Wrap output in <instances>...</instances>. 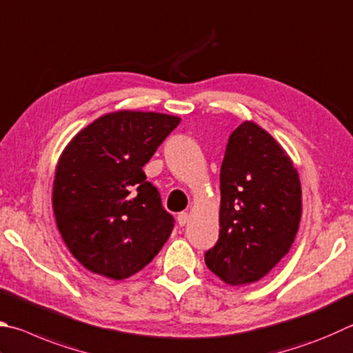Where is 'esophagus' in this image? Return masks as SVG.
<instances>
[{"instance_id":"obj_1","label":"esophagus","mask_w":353,"mask_h":353,"mask_svg":"<svg viewBox=\"0 0 353 353\" xmlns=\"http://www.w3.org/2000/svg\"><path fill=\"white\" fill-rule=\"evenodd\" d=\"M177 222H179V225L183 227L185 223L188 222V213H185V211H182V213H179L177 214Z\"/></svg>"}]
</instances>
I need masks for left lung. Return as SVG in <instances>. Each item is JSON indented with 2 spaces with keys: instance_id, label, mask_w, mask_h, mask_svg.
Wrapping results in <instances>:
<instances>
[{
  "instance_id": "obj_1",
  "label": "left lung",
  "mask_w": 353,
  "mask_h": 353,
  "mask_svg": "<svg viewBox=\"0 0 353 353\" xmlns=\"http://www.w3.org/2000/svg\"><path fill=\"white\" fill-rule=\"evenodd\" d=\"M301 183L270 134L243 121L221 166L219 239L205 264L223 283H256L288 253L301 221Z\"/></svg>"
}]
</instances>
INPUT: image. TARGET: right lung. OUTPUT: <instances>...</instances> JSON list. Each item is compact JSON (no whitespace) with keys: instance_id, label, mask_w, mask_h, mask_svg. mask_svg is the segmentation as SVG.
Returning <instances> with one entry per match:
<instances>
[{"instance_id":"add662e5","label":"right lung","mask_w":353,"mask_h":353,"mask_svg":"<svg viewBox=\"0 0 353 353\" xmlns=\"http://www.w3.org/2000/svg\"><path fill=\"white\" fill-rule=\"evenodd\" d=\"M181 123L174 115L120 111L92 121L57 165L52 207L61 238L89 272L136 274L174 228L143 166Z\"/></svg>"}]
</instances>
